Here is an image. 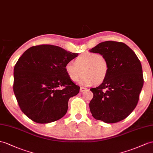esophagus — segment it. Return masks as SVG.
<instances>
[{
  "label": "esophagus",
  "instance_id": "obj_1",
  "mask_svg": "<svg viewBox=\"0 0 153 153\" xmlns=\"http://www.w3.org/2000/svg\"><path fill=\"white\" fill-rule=\"evenodd\" d=\"M85 89H86V88H83V87H81L80 89V92H83V91H84L85 90Z\"/></svg>",
  "mask_w": 153,
  "mask_h": 153
}]
</instances>
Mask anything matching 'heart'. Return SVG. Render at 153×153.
Returning a JSON list of instances; mask_svg holds the SVG:
<instances>
[{
	"mask_svg": "<svg viewBox=\"0 0 153 153\" xmlns=\"http://www.w3.org/2000/svg\"><path fill=\"white\" fill-rule=\"evenodd\" d=\"M65 71L73 82L80 80L83 85H91L100 83L106 79L109 73V64L102 56L97 53L86 52L75 59L70 60L65 65Z\"/></svg>",
	"mask_w": 153,
	"mask_h": 153,
	"instance_id": "b5f03b06",
	"label": "heart"
}]
</instances>
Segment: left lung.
Returning a JSON list of instances; mask_svg holds the SVG:
<instances>
[{
    "mask_svg": "<svg viewBox=\"0 0 153 153\" xmlns=\"http://www.w3.org/2000/svg\"><path fill=\"white\" fill-rule=\"evenodd\" d=\"M90 51L101 54L109 64L102 83L90 89L89 109L95 120L106 123L123 120L134 110L143 85L141 64L131 48L115 41L100 43Z\"/></svg>",
    "mask_w": 153,
    "mask_h": 153,
    "instance_id": "left-lung-1",
    "label": "left lung"
}]
</instances>
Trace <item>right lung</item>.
Wrapping results in <instances>:
<instances>
[{
    "label": "right lung",
    "mask_w": 153,
    "mask_h": 153,
    "mask_svg": "<svg viewBox=\"0 0 153 153\" xmlns=\"http://www.w3.org/2000/svg\"><path fill=\"white\" fill-rule=\"evenodd\" d=\"M78 56L52 45L29 48L14 67L13 89L21 111L38 123L61 119L80 87L71 80L65 65Z\"/></svg>",
    "instance_id": "1"
}]
</instances>
